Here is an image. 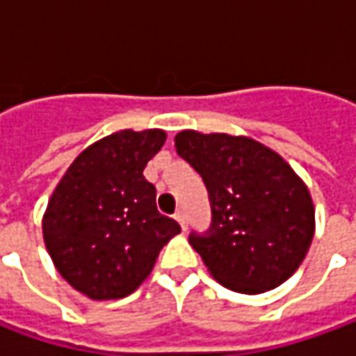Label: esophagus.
Returning <instances> with one entry per match:
<instances>
[{"mask_svg": "<svg viewBox=\"0 0 356 356\" xmlns=\"http://www.w3.org/2000/svg\"><path fill=\"white\" fill-rule=\"evenodd\" d=\"M174 218L178 220V224L182 226V229H188V216H186L184 210H178V212L174 213Z\"/></svg>", "mask_w": 356, "mask_h": 356, "instance_id": "1", "label": "esophagus"}]
</instances>
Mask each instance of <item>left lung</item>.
Listing matches in <instances>:
<instances>
[{
    "label": "left lung",
    "mask_w": 356,
    "mask_h": 356,
    "mask_svg": "<svg viewBox=\"0 0 356 356\" xmlns=\"http://www.w3.org/2000/svg\"><path fill=\"white\" fill-rule=\"evenodd\" d=\"M174 143L210 196L212 226L190 243L213 280L245 295L289 280L315 234L313 200L293 168L248 136L182 130Z\"/></svg>",
    "instance_id": "obj_1"
}]
</instances>
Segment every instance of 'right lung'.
I'll use <instances>...</instances> for the list:
<instances>
[{"instance_id": "right-lung-1", "label": "right lung", "mask_w": 356, "mask_h": 356, "mask_svg": "<svg viewBox=\"0 0 356 356\" xmlns=\"http://www.w3.org/2000/svg\"><path fill=\"white\" fill-rule=\"evenodd\" d=\"M164 130H120L83 150L65 172L43 216L47 252L69 285L90 299H120L143 283L160 250L180 234L156 208L144 178Z\"/></svg>"}]
</instances>
